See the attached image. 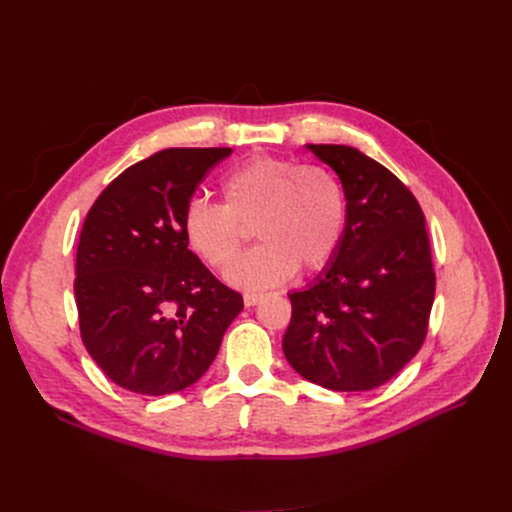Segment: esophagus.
<instances>
[{
	"label": "esophagus",
	"mask_w": 512,
	"mask_h": 512,
	"mask_svg": "<svg viewBox=\"0 0 512 512\" xmlns=\"http://www.w3.org/2000/svg\"><path fill=\"white\" fill-rule=\"evenodd\" d=\"M260 300H262V294H256V291H246V294H243V304L246 306H256Z\"/></svg>",
	"instance_id": "esophagus-1"
}]
</instances>
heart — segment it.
Listing matches in <instances>:
<instances>
[{
	"instance_id": "heart-1",
	"label": "heart",
	"mask_w": 512,
	"mask_h": 512,
	"mask_svg": "<svg viewBox=\"0 0 512 512\" xmlns=\"http://www.w3.org/2000/svg\"><path fill=\"white\" fill-rule=\"evenodd\" d=\"M223 204L193 200L183 214L189 248L212 269H225L256 229L260 246L227 271L239 287H271L287 281L300 266L323 271L346 235V191L329 168L298 164L279 156H252L221 183Z\"/></svg>"
}]
</instances>
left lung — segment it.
<instances>
[{"label": "left lung", "mask_w": 512, "mask_h": 512, "mask_svg": "<svg viewBox=\"0 0 512 512\" xmlns=\"http://www.w3.org/2000/svg\"><path fill=\"white\" fill-rule=\"evenodd\" d=\"M342 181L346 235L304 291L289 294L287 362L333 392H367L421 350L435 298L425 214L383 164L348 145H308Z\"/></svg>", "instance_id": "left-lung-1"}]
</instances>
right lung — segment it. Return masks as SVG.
Listing matches in <instances>:
<instances>
[{"mask_svg":"<svg viewBox=\"0 0 512 512\" xmlns=\"http://www.w3.org/2000/svg\"><path fill=\"white\" fill-rule=\"evenodd\" d=\"M231 148H170L120 173L89 208L77 248L81 339L116 385L175 394L216 358L243 298L187 246L183 214Z\"/></svg>","mask_w":512,"mask_h":512,"instance_id":"1","label":"right lung"}]
</instances>
